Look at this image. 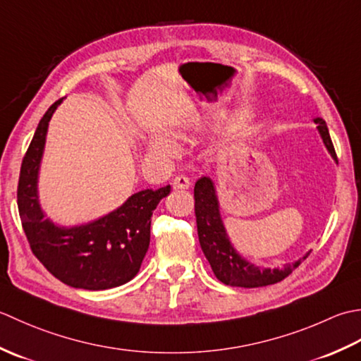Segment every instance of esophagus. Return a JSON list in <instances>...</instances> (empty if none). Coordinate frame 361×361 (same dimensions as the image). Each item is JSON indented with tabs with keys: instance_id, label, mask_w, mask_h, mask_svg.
I'll use <instances>...</instances> for the list:
<instances>
[{
	"instance_id": "obj_1",
	"label": "esophagus",
	"mask_w": 361,
	"mask_h": 361,
	"mask_svg": "<svg viewBox=\"0 0 361 361\" xmlns=\"http://www.w3.org/2000/svg\"><path fill=\"white\" fill-rule=\"evenodd\" d=\"M173 188L174 190H187L190 188V179L185 178V176H176V178L173 179Z\"/></svg>"
}]
</instances>
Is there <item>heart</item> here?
I'll list each match as a JSON object with an SVG mask.
<instances>
[{
    "label": "heart",
    "mask_w": 361,
    "mask_h": 361,
    "mask_svg": "<svg viewBox=\"0 0 361 361\" xmlns=\"http://www.w3.org/2000/svg\"><path fill=\"white\" fill-rule=\"evenodd\" d=\"M152 151H156L159 154H165V156H170V154H174L178 151V146L173 142L171 138L168 137H159L152 142Z\"/></svg>",
    "instance_id": "1"
}]
</instances>
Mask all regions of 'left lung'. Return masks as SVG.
Segmentation results:
<instances>
[{"label": "left lung", "mask_w": 361, "mask_h": 361, "mask_svg": "<svg viewBox=\"0 0 361 361\" xmlns=\"http://www.w3.org/2000/svg\"><path fill=\"white\" fill-rule=\"evenodd\" d=\"M313 121L318 124V130L324 140L329 152L336 159L332 138H330L326 121L321 116H316ZM195 215L197 226V237L205 259L209 260L213 274L219 282L231 286H243V288H259V286L273 285L288 277L296 269L300 262L305 260L308 252L302 259L285 264L281 269L257 268L252 263L246 262L232 247L224 226L219 215L218 200L213 188V182L209 178L197 179L195 183Z\"/></svg>", "instance_id": "left-lung-1"}]
</instances>
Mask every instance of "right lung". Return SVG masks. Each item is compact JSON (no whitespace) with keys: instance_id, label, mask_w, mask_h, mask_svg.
<instances>
[{"instance_id":"add662e5","label":"right lung","mask_w":361,"mask_h":361,"mask_svg":"<svg viewBox=\"0 0 361 361\" xmlns=\"http://www.w3.org/2000/svg\"><path fill=\"white\" fill-rule=\"evenodd\" d=\"M61 102L57 99L43 115L21 161L17 188L21 226L32 254L59 281L92 291L115 288L137 276L149 247L152 212L171 187L138 191L90 224L67 229L51 223L39 205L37 176L48 123Z\"/></svg>"}]
</instances>
